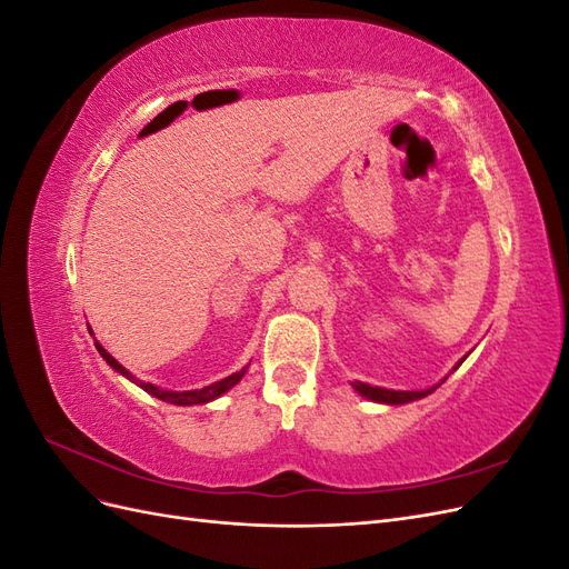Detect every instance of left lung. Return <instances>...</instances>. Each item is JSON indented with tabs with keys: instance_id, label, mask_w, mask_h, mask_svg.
<instances>
[{
	"instance_id": "obj_1",
	"label": "left lung",
	"mask_w": 569,
	"mask_h": 569,
	"mask_svg": "<svg viewBox=\"0 0 569 569\" xmlns=\"http://www.w3.org/2000/svg\"><path fill=\"white\" fill-rule=\"evenodd\" d=\"M462 363V360H460ZM458 363V366H460ZM456 366V368H458ZM439 387V385H437ZM437 387H432V389H425V391H391V389H382V387H370V385H366V382H353V389L360 393V396H366V399H370V401H377V403H391V406H401V403H408V401H418V399H422V396H427V393H432Z\"/></svg>"
}]
</instances>
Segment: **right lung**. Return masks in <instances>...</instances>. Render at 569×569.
I'll use <instances>...</instances> for the list:
<instances>
[{"mask_svg": "<svg viewBox=\"0 0 569 569\" xmlns=\"http://www.w3.org/2000/svg\"><path fill=\"white\" fill-rule=\"evenodd\" d=\"M97 351L101 353V358L107 360V363L116 370V372H120L123 377H128L130 382H134L137 387H142L147 393H151V396H157V399H161V401H168V403H176V406H194V403H209V401H213V399H218L220 393H226L228 389H232L239 380H242L244 377V372H247V368H242L239 372H234V375H230V377H226V380H220V382H216V385H209V387H203V389H194V391H166V389H159V387H153V385H149V382H140L137 380L134 375H130L123 366L118 363V360L111 356V353H107V349L101 347V343H97Z\"/></svg>", "mask_w": 569, "mask_h": 569, "instance_id": "add662e5", "label": "right lung"}]
</instances>
